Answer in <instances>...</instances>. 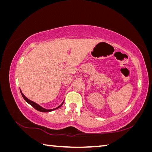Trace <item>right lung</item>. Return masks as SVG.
<instances>
[{"label":"right lung","mask_w":152,"mask_h":152,"mask_svg":"<svg viewBox=\"0 0 152 152\" xmlns=\"http://www.w3.org/2000/svg\"><path fill=\"white\" fill-rule=\"evenodd\" d=\"M20 92H21V95H22V96H23V98H24V99L26 101V102L28 103V104H30L31 107H33L35 109H36L37 110H38V111H39V112H51V111H53V110H56V109H58V108H59V107H61V106L63 105V103H64V101L63 102V103L59 105V106H58V107H57V108H53V109H50V110H48V109H45V108H44L43 107H41V106H40L39 104H38L37 103H35V102H32V101H31V100H30L29 99H28L27 98L26 96L22 93V92H21V91L20 90Z\"/></svg>","instance_id":"right-lung-1"}]
</instances>
